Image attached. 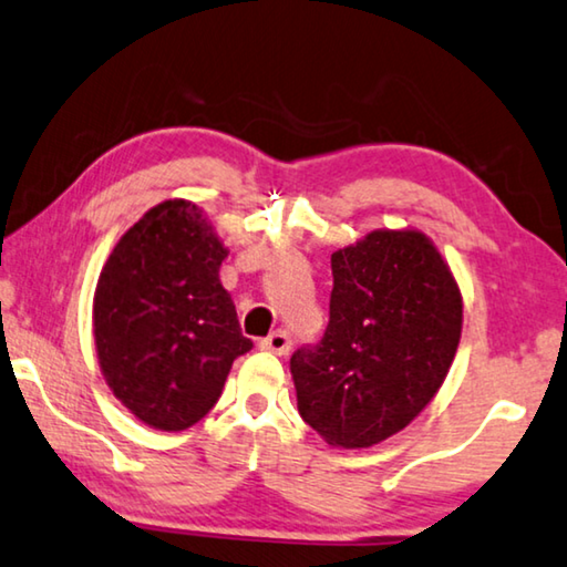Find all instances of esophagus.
<instances>
[{
    "mask_svg": "<svg viewBox=\"0 0 567 567\" xmlns=\"http://www.w3.org/2000/svg\"><path fill=\"white\" fill-rule=\"evenodd\" d=\"M259 346H262L265 350H272V353H277V355H287L292 348V338L287 330H275V332H269V336Z\"/></svg>",
    "mask_w": 567,
    "mask_h": 567,
    "instance_id": "34e87169",
    "label": "esophagus"
}]
</instances>
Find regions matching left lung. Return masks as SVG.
<instances>
[{"mask_svg": "<svg viewBox=\"0 0 567 567\" xmlns=\"http://www.w3.org/2000/svg\"><path fill=\"white\" fill-rule=\"evenodd\" d=\"M330 320L290 358L305 424L363 449L409 426L434 399L462 336V295L421 231H371L332 251Z\"/></svg>", "mask_w": 567, "mask_h": 567, "instance_id": "8db88e82", "label": "left lung"}]
</instances>
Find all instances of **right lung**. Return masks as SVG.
I'll return each instance as SVG.
<instances>
[{
  "instance_id": "obj_1",
  "label": "right lung",
  "mask_w": 567,
  "mask_h": 567,
  "mask_svg": "<svg viewBox=\"0 0 567 567\" xmlns=\"http://www.w3.org/2000/svg\"><path fill=\"white\" fill-rule=\"evenodd\" d=\"M227 249L192 202L154 206L125 231L93 302L95 348L115 399L143 424L184 431L219 401L251 350L219 282Z\"/></svg>"
}]
</instances>
